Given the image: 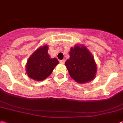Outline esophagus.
<instances>
[{
	"instance_id": "esophagus-1",
	"label": "esophagus",
	"mask_w": 123,
	"mask_h": 123,
	"mask_svg": "<svg viewBox=\"0 0 123 123\" xmlns=\"http://www.w3.org/2000/svg\"><path fill=\"white\" fill-rule=\"evenodd\" d=\"M60 62H61V64H64V62H65V60L64 59H63V60H61V61H60Z\"/></svg>"
}]
</instances>
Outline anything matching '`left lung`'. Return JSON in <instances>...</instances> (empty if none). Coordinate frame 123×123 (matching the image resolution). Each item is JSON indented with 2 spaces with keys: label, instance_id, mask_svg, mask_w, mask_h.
Listing matches in <instances>:
<instances>
[{
  "label": "left lung",
  "instance_id": "obj_1",
  "mask_svg": "<svg viewBox=\"0 0 123 123\" xmlns=\"http://www.w3.org/2000/svg\"><path fill=\"white\" fill-rule=\"evenodd\" d=\"M71 77L78 83L93 80L97 73V65L90 52L84 45L71 48L69 59L65 62Z\"/></svg>",
  "mask_w": 123,
  "mask_h": 123
}]
</instances>
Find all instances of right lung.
Masks as SVG:
<instances>
[{"instance_id": "add662e5", "label": "right lung", "mask_w": 123, "mask_h": 123, "mask_svg": "<svg viewBox=\"0 0 123 123\" xmlns=\"http://www.w3.org/2000/svg\"><path fill=\"white\" fill-rule=\"evenodd\" d=\"M48 46L38 48L27 61L26 70L28 77L35 81H42L51 74L59 64L56 58H51L48 54Z\"/></svg>"}]
</instances>
